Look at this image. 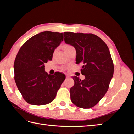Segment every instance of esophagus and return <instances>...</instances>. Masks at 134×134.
Instances as JSON below:
<instances>
[{"instance_id": "1", "label": "esophagus", "mask_w": 134, "mask_h": 134, "mask_svg": "<svg viewBox=\"0 0 134 134\" xmlns=\"http://www.w3.org/2000/svg\"><path fill=\"white\" fill-rule=\"evenodd\" d=\"M66 78H69V77H70V75L69 74H68L66 75Z\"/></svg>"}]
</instances>
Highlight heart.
Returning <instances> with one entry per match:
<instances>
[{"label":"heart","mask_w":134,"mask_h":134,"mask_svg":"<svg viewBox=\"0 0 134 134\" xmlns=\"http://www.w3.org/2000/svg\"><path fill=\"white\" fill-rule=\"evenodd\" d=\"M68 46H70V45H65V47H68Z\"/></svg>","instance_id":"b5f03b06"}]
</instances>
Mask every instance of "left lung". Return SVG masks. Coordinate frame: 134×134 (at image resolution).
Instances as JSON below:
<instances>
[{"label": "left lung", "instance_id": "1", "mask_svg": "<svg viewBox=\"0 0 134 134\" xmlns=\"http://www.w3.org/2000/svg\"><path fill=\"white\" fill-rule=\"evenodd\" d=\"M64 41L73 46L76 52V63H82L84 80L73 76L70 98L75 106L90 108L106 94L113 75L114 65L110 52L103 40L92 34L64 32Z\"/></svg>", "mask_w": 134, "mask_h": 134}]
</instances>
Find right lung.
<instances>
[{
  "label": "right lung",
  "instance_id": "obj_1",
  "mask_svg": "<svg viewBox=\"0 0 134 134\" xmlns=\"http://www.w3.org/2000/svg\"><path fill=\"white\" fill-rule=\"evenodd\" d=\"M63 33L44 31L34 36L20 48L14 63V80L27 103L42 106L56 97L65 74L44 71V63L52 60L55 48L63 41Z\"/></svg>",
  "mask_w": 134,
  "mask_h": 134
}]
</instances>
